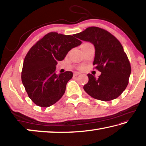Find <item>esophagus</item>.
I'll list each match as a JSON object with an SVG mask.
<instances>
[{
  "label": "esophagus",
  "instance_id": "esophagus-1",
  "mask_svg": "<svg viewBox=\"0 0 146 146\" xmlns=\"http://www.w3.org/2000/svg\"><path fill=\"white\" fill-rule=\"evenodd\" d=\"M79 75H80V73H78V72H75V73H74V74H73L74 76H78Z\"/></svg>",
  "mask_w": 146,
  "mask_h": 146
}]
</instances>
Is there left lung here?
I'll return each mask as SVG.
<instances>
[{
	"label": "left lung",
	"instance_id": "8db88e82",
	"mask_svg": "<svg viewBox=\"0 0 146 146\" xmlns=\"http://www.w3.org/2000/svg\"><path fill=\"white\" fill-rule=\"evenodd\" d=\"M75 36L93 44V65L102 73L98 78L88 74L89 81L84 90L91 97L102 101L119 97L129 83L131 71L129 59L119 40L108 31L94 26L75 34Z\"/></svg>",
	"mask_w": 146,
	"mask_h": 146
}]
</instances>
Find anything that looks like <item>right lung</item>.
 <instances>
[{"mask_svg": "<svg viewBox=\"0 0 146 146\" xmlns=\"http://www.w3.org/2000/svg\"><path fill=\"white\" fill-rule=\"evenodd\" d=\"M73 35L56 32L46 34L29 49L24 58L22 82L29 98L36 106L49 107L60 99L66 84L73 77L71 71L55 73L58 61L82 42Z\"/></svg>", "mask_w": 146, "mask_h": 146, "instance_id": "add662e5", "label": "right lung"}]
</instances>
